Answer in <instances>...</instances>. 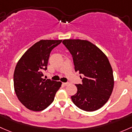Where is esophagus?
<instances>
[{"instance_id": "obj_1", "label": "esophagus", "mask_w": 132, "mask_h": 132, "mask_svg": "<svg viewBox=\"0 0 132 132\" xmlns=\"http://www.w3.org/2000/svg\"><path fill=\"white\" fill-rule=\"evenodd\" d=\"M62 84H63L64 85V86H67V85H68L69 84H70V83H69V82H66V83H62Z\"/></svg>"}]
</instances>
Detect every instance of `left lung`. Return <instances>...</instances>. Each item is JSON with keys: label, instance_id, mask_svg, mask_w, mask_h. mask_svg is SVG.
Here are the masks:
<instances>
[{"label": "left lung", "instance_id": "obj_1", "mask_svg": "<svg viewBox=\"0 0 132 132\" xmlns=\"http://www.w3.org/2000/svg\"><path fill=\"white\" fill-rule=\"evenodd\" d=\"M73 57L75 71L85 77L76 85L77 92L71 96L73 103L85 111H94L108 102L113 92V69L108 57L90 42L80 39L62 41Z\"/></svg>", "mask_w": 132, "mask_h": 132}]
</instances>
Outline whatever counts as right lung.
<instances>
[{
  "label": "right lung",
  "mask_w": 132,
  "mask_h": 132,
  "mask_svg": "<svg viewBox=\"0 0 132 132\" xmlns=\"http://www.w3.org/2000/svg\"><path fill=\"white\" fill-rule=\"evenodd\" d=\"M62 40H41L33 45L19 59L14 73V88L18 99L27 109L40 111L54 99L61 81L42 78L51 51Z\"/></svg>",
  "instance_id": "1"
}]
</instances>
